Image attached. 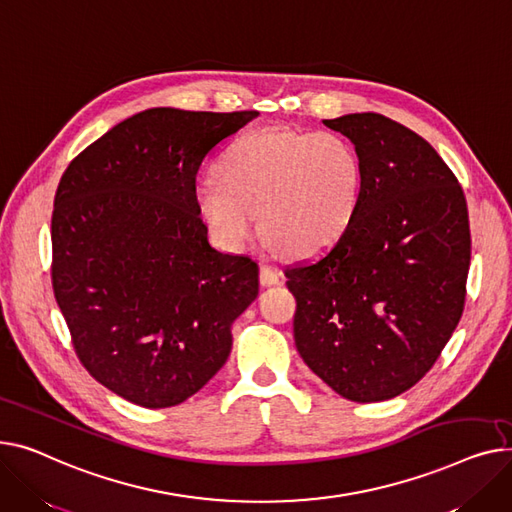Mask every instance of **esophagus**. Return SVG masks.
I'll list each match as a JSON object with an SVG mask.
<instances>
[{
	"label": "esophagus",
	"mask_w": 512,
	"mask_h": 512,
	"mask_svg": "<svg viewBox=\"0 0 512 512\" xmlns=\"http://www.w3.org/2000/svg\"><path fill=\"white\" fill-rule=\"evenodd\" d=\"M281 281V270L273 264H262L260 266V283L264 287H273Z\"/></svg>",
	"instance_id": "34e87169"
}]
</instances>
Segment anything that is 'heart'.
Masks as SVG:
<instances>
[{
    "instance_id": "b5f03b06",
    "label": "heart",
    "mask_w": 512,
    "mask_h": 512,
    "mask_svg": "<svg viewBox=\"0 0 512 512\" xmlns=\"http://www.w3.org/2000/svg\"><path fill=\"white\" fill-rule=\"evenodd\" d=\"M215 173L196 186L194 200L229 252L252 242L258 221L285 254L324 250L347 227L362 184L355 148L333 132H250L227 148Z\"/></svg>"
}]
</instances>
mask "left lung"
Instances as JSON below:
<instances>
[{"label":"left lung","mask_w":512,"mask_h":512,"mask_svg":"<svg viewBox=\"0 0 512 512\" xmlns=\"http://www.w3.org/2000/svg\"><path fill=\"white\" fill-rule=\"evenodd\" d=\"M324 126L355 144L362 184L337 242L285 266L293 337L335 393L386 401L430 372L461 320L467 202L430 142L393 119L351 113Z\"/></svg>","instance_id":"1"}]
</instances>
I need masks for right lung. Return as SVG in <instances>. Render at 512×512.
<instances>
[{"label": "right lung", "mask_w": 512, "mask_h": 512, "mask_svg": "<svg viewBox=\"0 0 512 512\" xmlns=\"http://www.w3.org/2000/svg\"><path fill=\"white\" fill-rule=\"evenodd\" d=\"M258 111L136 113L72 159L55 192L51 283L80 364L146 409L184 403L231 353L258 264L210 248L202 161Z\"/></svg>", "instance_id": "1"}]
</instances>
